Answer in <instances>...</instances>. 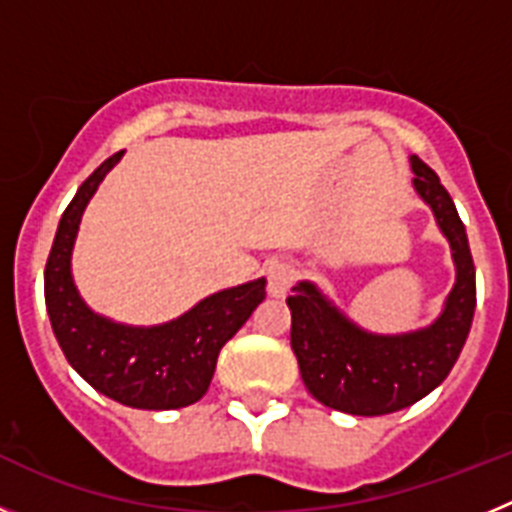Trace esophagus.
<instances>
[{
  "label": "esophagus",
  "mask_w": 512,
  "mask_h": 512,
  "mask_svg": "<svg viewBox=\"0 0 512 512\" xmlns=\"http://www.w3.org/2000/svg\"><path fill=\"white\" fill-rule=\"evenodd\" d=\"M295 284V269L289 264H277L269 269V295L271 297H284L289 287Z\"/></svg>",
  "instance_id": "34e87169"
}]
</instances>
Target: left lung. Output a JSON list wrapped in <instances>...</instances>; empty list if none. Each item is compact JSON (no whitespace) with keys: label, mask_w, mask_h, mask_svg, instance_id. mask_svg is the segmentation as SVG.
Masks as SVG:
<instances>
[{"label":"left lung","mask_w":512,"mask_h":512,"mask_svg":"<svg viewBox=\"0 0 512 512\" xmlns=\"http://www.w3.org/2000/svg\"><path fill=\"white\" fill-rule=\"evenodd\" d=\"M410 164L415 189L431 205L454 251L456 284L441 318L405 336H374L343 318L315 284L300 282L287 297L302 382L315 400L348 415L397 413L436 390L454 369L472 328L477 284L467 230L436 171L418 156Z\"/></svg>","instance_id":"1"}]
</instances>
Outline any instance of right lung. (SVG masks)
<instances>
[{"mask_svg": "<svg viewBox=\"0 0 512 512\" xmlns=\"http://www.w3.org/2000/svg\"><path fill=\"white\" fill-rule=\"evenodd\" d=\"M120 156L122 151L94 169L63 212L45 264V307L63 356L94 390L128 408H187L207 392L220 348L264 300L266 282L223 289L179 320L153 328H130L94 315L71 279V248L81 212Z\"/></svg>", "mask_w": 512, "mask_h": 512, "instance_id": "1", "label": "right lung"}]
</instances>
